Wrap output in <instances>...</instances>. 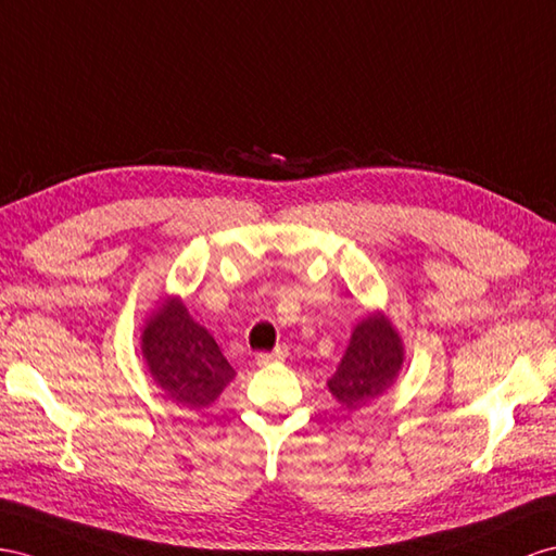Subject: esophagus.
Instances as JSON below:
<instances>
[{
  "mask_svg": "<svg viewBox=\"0 0 556 556\" xmlns=\"http://www.w3.org/2000/svg\"><path fill=\"white\" fill-rule=\"evenodd\" d=\"M283 357H287V348L279 345L275 348L273 352H261L258 354V364H269V362H281Z\"/></svg>",
  "mask_w": 556,
  "mask_h": 556,
  "instance_id": "34e87169",
  "label": "esophagus"
}]
</instances>
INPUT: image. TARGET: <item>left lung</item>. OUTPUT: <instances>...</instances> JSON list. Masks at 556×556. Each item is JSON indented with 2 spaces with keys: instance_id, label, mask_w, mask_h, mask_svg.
<instances>
[{
  "instance_id": "8db88e82",
  "label": "left lung",
  "mask_w": 556,
  "mask_h": 556,
  "mask_svg": "<svg viewBox=\"0 0 556 556\" xmlns=\"http://www.w3.org/2000/svg\"><path fill=\"white\" fill-rule=\"evenodd\" d=\"M402 362V340L390 321L380 315L366 317L354 329L345 357L329 380V390L348 408L364 406L392 386Z\"/></svg>"
}]
</instances>
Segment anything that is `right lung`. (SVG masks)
<instances>
[{"mask_svg": "<svg viewBox=\"0 0 556 556\" xmlns=\"http://www.w3.org/2000/svg\"><path fill=\"white\" fill-rule=\"evenodd\" d=\"M142 357L164 396L185 408H204L223 392L235 371L211 333L174 298L142 331Z\"/></svg>", "mask_w": 556, "mask_h": 556, "instance_id": "obj_1", "label": "right lung"}]
</instances>
